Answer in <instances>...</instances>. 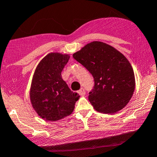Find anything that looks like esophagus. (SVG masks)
<instances>
[{"instance_id":"obj_1","label":"esophagus","mask_w":157,"mask_h":157,"mask_svg":"<svg viewBox=\"0 0 157 157\" xmlns=\"http://www.w3.org/2000/svg\"><path fill=\"white\" fill-rule=\"evenodd\" d=\"M78 93L80 95H86V91H85V89H83V88H82V89L78 92Z\"/></svg>"}]
</instances>
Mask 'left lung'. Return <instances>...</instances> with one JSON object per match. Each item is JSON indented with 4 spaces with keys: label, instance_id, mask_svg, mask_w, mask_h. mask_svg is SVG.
Returning <instances> with one entry per match:
<instances>
[{
    "label": "left lung",
    "instance_id": "1",
    "mask_svg": "<svg viewBox=\"0 0 157 157\" xmlns=\"http://www.w3.org/2000/svg\"><path fill=\"white\" fill-rule=\"evenodd\" d=\"M94 78L89 100L96 111L116 113L122 109L133 95L135 75L129 61L112 46L92 41L73 54Z\"/></svg>",
    "mask_w": 157,
    "mask_h": 157
}]
</instances>
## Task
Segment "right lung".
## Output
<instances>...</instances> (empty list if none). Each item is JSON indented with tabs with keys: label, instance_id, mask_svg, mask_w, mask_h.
Returning a JSON list of instances; mask_svg holds the SVG:
<instances>
[{
	"label": "right lung",
	"instance_id": "right-lung-1",
	"mask_svg": "<svg viewBox=\"0 0 157 157\" xmlns=\"http://www.w3.org/2000/svg\"><path fill=\"white\" fill-rule=\"evenodd\" d=\"M70 56L52 52L39 62L35 69L30 99L38 116L47 121H57L71 114L79 98L71 92L62 78V71Z\"/></svg>",
	"mask_w": 157,
	"mask_h": 157
}]
</instances>
